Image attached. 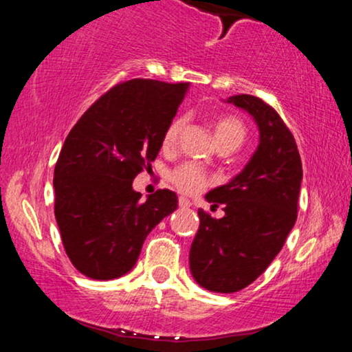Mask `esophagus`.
I'll return each mask as SVG.
<instances>
[{
	"mask_svg": "<svg viewBox=\"0 0 352 352\" xmlns=\"http://www.w3.org/2000/svg\"><path fill=\"white\" fill-rule=\"evenodd\" d=\"M179 205L182 208H188V207H192V201H190L188 199H185V197H180Z\"/></svg>",
	"mask_w": 352,
	"mask_h": 352,
	"instance_id": "esophagus-1",
	"label": "esophagus"
}]
</instances>
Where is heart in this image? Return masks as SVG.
Instances as JSON below:
<instances>
[{
	"label": "heart",
	"mask_w": 352,
	"mask_h": 352,
	"mask_svg": "<svg viewBox=\"0 0 352 352\" xmlns=\"http://www.w3.org/2000/svg\"><path fill=\"white\" fill-rule=\"evenodd\" d=\"M182 127H184V120L180 117H175L167 125L162 139L165 148H172L177 144ZM213 132H215L218 147L220 145H232V147L238 148L246 139V127L243 120L238 119L235 116L217 117L215 122H213ZM170 182L173 187L180 190L185 195H195V193L201 192L210 184V175L205 170H201L199 165L184 164L172 172Z\"/></svg>",
	"instance_id": "heart-1"
}]
</instances>
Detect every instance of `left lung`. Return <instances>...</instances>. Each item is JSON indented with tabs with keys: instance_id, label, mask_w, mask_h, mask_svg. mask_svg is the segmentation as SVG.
Here are the masks:
<instances>
[{
	"instance_id": "8db88e82",
	"label": "left lung",
	"mask_w": 352,
	"mask_h": 352,
	"mask_svg": "<svg viewBox=\"0 0 352 352\" xmlns=\"http://www.w3.org/2000/svg\"><path fill=\"white\" fill-rule=\"evenodd\" d=\"M245 109L260 129L252 160L232 182L205 195L213 218L199 210L200 227L190 246V272L201 288L235 293L268 268L298 217L302 179L296 140L272 106L250 94L228 98Z\"/></svg>"
}]
</instances>
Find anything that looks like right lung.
Here are the masks:
<instances>
[{
	"mask_svg": "<svg viewBox=\"0 0 352 352\" xmlns=\"http://www.w3.org/2000/svg\"><path fill=\"white\" fill-rule=\"evenodd\" d=\"M188 84L131 79L80 116L54 167V215L74 268L112 280L134 268L148 233L177 208L157 190L142 200L132 182L151 168Z\"/></svg>",
	"mask_w": 352,
	"mask_h": 352,
	"instance_id": "1",
	"label": "right lung"
}]
</instances>
